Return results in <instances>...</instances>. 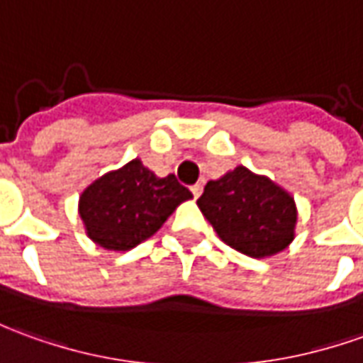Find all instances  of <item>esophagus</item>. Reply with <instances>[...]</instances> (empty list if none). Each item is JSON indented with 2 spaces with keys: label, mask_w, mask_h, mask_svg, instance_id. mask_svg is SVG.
Wrapping results in <instances>:
<instances>
[{
  "label": "esophagus",
  "mask_w": 363,
  "mask_h": 363,
  "mask_svg": "<svg viewBox=\"0 0 363 363\" xmlns=\"http://www.w3.org/2000/svg\"><path fill=\"white\" fill-rule=\"evenodd\" d=\"M191 191H192V194H194V199H199V196H201V194H202V184H201V182L192 184Z\"/></svg>",
  "instance_id": "1"
}]
</instances>
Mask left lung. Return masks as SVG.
Masks as SVG:
<instances>
[{"label": "left lung", "mask_w": 363, "mask_h": 363, "mask_svg": "<svg viewBox=\"0 0 363 363\" xmlns=\"http://www.w3.org/2000/svg\"><path fill=\"white\" fill-rule=\"evenodd\" d=\"M196 204L220 240L250 258L274 256L294 240L292 194L246 167L206 182Z\"/></svg>", "instance_id": "1"}]
</instances>
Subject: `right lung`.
<instances>
[{
  "mask_svg": "<svg viewBox=\"0 0 363 363\" xmlns=\"http://www.w3.org/2000/svg\"><path fill=\"white\" fill-rule=\"evenodd\" d=\"M191 191L174 174L157 177L140 159L93 181L79 196L87 236L105 250H130L161 228Z\"/></svg>",
  "mask_w": 363,
  "mask_h": 363,
  "instance_id": "right-lung-1",
  "label": "right lung"
}]
</instances>
